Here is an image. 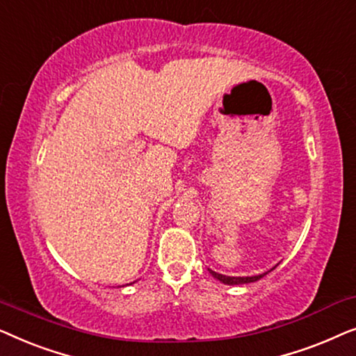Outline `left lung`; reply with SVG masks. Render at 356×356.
<instances>
[{
    "mask_svg": "<svg viewBox=\"0 0 356 356\" xmlns=\"http://www.w3.org/2000/svg\"><path fill=\"white\" fill-rule=\"evenodd\" d=\"M275 267H277V266H275ZM275 267H272L270 270H274ZM270 270H267V272H264V274H259V275H252V277H228V275L217 274V272H213V270L209 269V272H211V274H212L213 277H216L217 280H220L222 284H225V285H243V284H251V282H256V280L262 279V277L269 274Z\"/></svg>",
    "mask_w": 356,
    "mask_h": 356,
    "instance_id": "1",
    "label": "left lung"
}]
</instances>
